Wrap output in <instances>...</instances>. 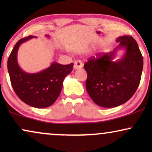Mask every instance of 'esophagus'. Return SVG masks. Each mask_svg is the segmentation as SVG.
I'll list each match as a JSON object with an SVG mask.
<instances>
[{"label": "esophagus", "instance_id": "obj_1", "mask_svg": "<svg viewBox=\"0 0 152 152\" xmlns=\"http://www.w3.org/2000/svg\"><path fill=\"white\" fill-rule=\"evenodd\" d=\"M83 64L81 60H77L74 62V68L75 69H80V68H82Z\"/></svg>", "mask_w": 152, "mask_h": 152}]
</instances>
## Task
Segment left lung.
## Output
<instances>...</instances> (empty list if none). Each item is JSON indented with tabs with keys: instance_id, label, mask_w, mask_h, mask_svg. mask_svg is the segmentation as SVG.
I'll return each instance as SVG.
<instances>
[{
	"instance_id": "1",
	"label": "left lung",
	"mask_w": 152,
	"mask_h": 152,
	"mask_svg": "<svg viewBox=\"0 0 152 152\" xmlns=\"http://www.w3.org/2000/svg\"><path fill=\"white\" fill-rule=\"evenodd\" d=\"M116 41L119 45L113 51L91 57L84 66L87 92L96 104L104 108L121 105L134 95L143 68V58L136 40L126 35ZM121 47L126 49L124 56L113 62L116 51Z\"/></svg>"
}]
</instances>
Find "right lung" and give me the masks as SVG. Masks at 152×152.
Masks as SVG:
<instances>
[{"mask_svg": "<svg viewBox=\"0 0 152 152\" xmlns=\"http://www.w3.org/2000/svg\"><path fill=\"white\" fill-rule=\"evenodd\" d=\"M32 38L37 37L30 35L16 43L8 58L7 69L12 88L23 102L35 108H46L57 100L64 78L72 71L73 64L61 65L53 62L50 67L37 73L24 72L17 62L18 49L21 43Z\"/></svg>", "mask_w": 152, "mask_h": 152, "instance_id": "obj_1", "label": "right lung"}]
</instances>
